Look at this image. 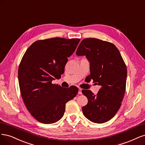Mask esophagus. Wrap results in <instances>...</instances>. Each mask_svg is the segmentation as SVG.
<instances>
[{
    "label": "esophagus",
    "instance_id": "esophagus-1",
    "mask_svg": "<svg viewBox=\"0 0 145 145\" xmlns=\"http://www.w3.org/2000/svg\"><path fill=\"white\" fill-rule=\"evenodd\" d=\"M78 94H79V95L82 94V89H81V88H79V89H78Z\"/></svg>",
    "mask_w": 145,
    "mask_h": 145
}]
</instances>
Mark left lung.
<instances>
[{
  "mask_svg": "<svg viewBox=\"0 0 145 145\" xmlns=\"http://www.w3.org/2000/svg\"><path fill=\"white\" fill-rule=\"evenodd\" d=\"M76 55H85L90 63V79L101 88L97 95L89 90L82 93L88 99L82 110L91 122L102 123L115 116L125 95L127 70L118 49L113 43L97 39H85Z\"/></svg>",
  "mask_w": 145,
  "mask_h": 145,
  "instance_id": "8db88e82",
  "label": "left lung"
}]
</instances>
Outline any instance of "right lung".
<instances>
[{"mask_svg":"<svg viewBox=\"0 0 145 145\" xmlns=\"http://www.w3.org/2000/svg\"><path fill=\"white\" fill-rule=\"evenodd\" d=\"M80 41L79 39H49L32 43L21 60L18 70L23 102L39 122H57L64 115L66 104L78 92L76 86L63 88L52 81L64 72L67 58Z\"/></svg>","mask_w":145,"mask_h":145,"instance_id":"1","label":"right lung"}]
</instances>
